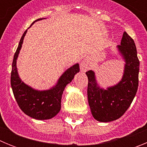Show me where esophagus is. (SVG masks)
Masks as SVG:
<instances>
[{"instance_id":"obj_1","label":"esophagus","mask_w":147,"mask_h":147,"mask_svg":"<svg viewBox=\"0 0 147 147\" xmlns=\"http://www.w3.org/2000/svg\"><path fill=\"white\" fill-rule=\"evenodd\" d=\"M90 68V65L88 63V61L86 59H84V60L82 61L81 64H80V69H81V71L82 72H85V71H88Z\"/></svg>"}]
</instances>
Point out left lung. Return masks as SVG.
Returning a JSON list of instances; mask_svg holds the SVG:
<instances>
[{
	"label": "left lung",
	"mask_w": 147,
	"mask_h": 147,
	"mask_svg": "<svg viewBox=\"0 0 147 147\" xmlns=\"http://www.w3.org/2000/svg\"><path fill=\"white\" fill-rule=\"evenodd\" d=\"M117 49L125 64L123 76L116 85L104 89L97 82L94 71L86 72L88 104L93 118L100 122L113 121L121 117L137 93L140 62L134 40L126 32Z\"/></svg>",
	"instance_id": "obj_1"
}]
</instances>
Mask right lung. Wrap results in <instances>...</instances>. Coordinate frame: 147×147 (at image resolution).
I'll return each instance as SVG.
<instances>
[{"instance_id":"1","label":"right lung","mask_w":147,"mask_h":147,"mask_svg":"<svg viewBox=\"0 0 147 147\" xmlns=\"http://www.w3.org/2000/svg\"><path fill=\"white\" fill-rule=\"evenodd\" d=\"M42 19L45 18L37 19L33 22L31 26L35 22ZM27 30L23 33L14 55L11 65V86L17 103L24 113L37 120H47L52 119L60 111L61 99L65 88L72 81L75 75L80 72V65L76 63L67 68L61 75L57 84L49 90H39L26 85L18 75L17 59Z\"/></svg>"}]
</instances>
